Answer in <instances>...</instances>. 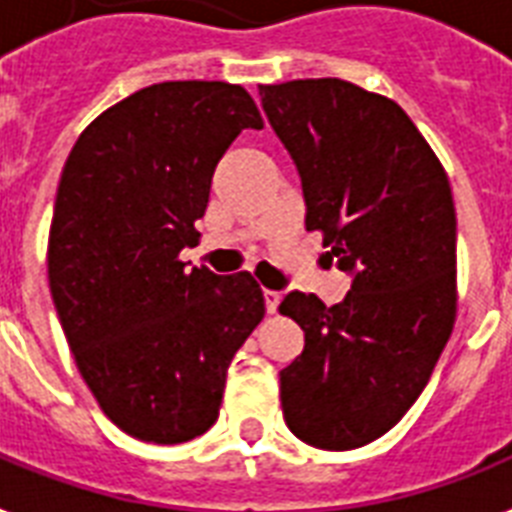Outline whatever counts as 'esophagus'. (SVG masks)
<instances>
[{"label":"esophagus","mask_w":512,"mask_h":512,"mask_svg":"<svg viewBox=\"0 0 512 512\" xmlns=\"http://www.w3.org/2000/svg\"><path fill=\"white\" fill-rule=\"evenodd\" d=\"M263 297H265V311L276 313V308H279V300H281L279 292H276V289H263Z\"/></svg>","instance_id":"34e87169"}]
</instances>
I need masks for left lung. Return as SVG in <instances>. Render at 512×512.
<instances>
[{
  "instance_id": "obj_1",
  "label": "left lung",
  "mask_w": 512,
  "mask_h": 512,
  "mask_svg": "<svg viewBox=\"0 0 512 512\" xmlns=\"http://www.w3.org/2000/svg\"><path fill=\"white\" fill-rule=\"evenodd\" d=\"M260 98L303 183L305 228L353 279L332 308L305 292L281 300L305 332L279 374L281 409L300 441L345 452L409 412L452 335V188L393 100L342 79L260 84Z\"/></svg>"
}]
</instances>
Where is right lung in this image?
Listing matches in <instances>:
<instances>
[{
  "label": "right lung",
  "instance_id": "obj_1",
  "mask_svg": "<svg viewBox=\"0 0 512 512\" xmlns=\"http://www.w3.org/2000/svg\"><path fill=\"white\" fill-rule=\"evenodd\" d=\"M241 130H263L239 84L162 82L95 119L71 148L47 273L60 327L106 417L148 444L215 425L225 372L265 313L247 271H185L209 185Z\"/></svg>",
  "mask_w": 512,
  "mask_h": 512
}]
</instances>
